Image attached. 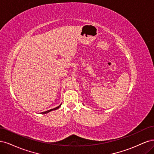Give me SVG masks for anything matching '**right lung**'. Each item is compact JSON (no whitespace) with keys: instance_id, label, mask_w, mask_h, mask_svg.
<instances>
[{"instance_id":"obj_1","label":"right lung","mask_w":154,"mask_h":154,"mask_svg":"<svg viewBox=\"0 0 154 154\" xmlns=\"http://www.w3.org/2000/svg\"><path fill=\"white\" fill-rule=\"evenodd\" d=\"M60 106H61V105H59V106H57V107H56V108H54V109H51V110H47V111H45V112H42V114H47V113L49 112H51V110H57V109H58Z\"/></svg>"}]
</instances>
